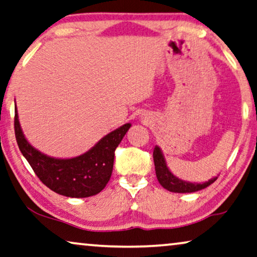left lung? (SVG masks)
Wrapping results in <instances>:
<instances>
[{"label":"left lung","mask_w":257,"mask_h":257,"mask_svg":"<svg viewBox=\"0 0 257 257\" xmlns=\"http://www.w3.org/2000/svg\"><path fill=\"white\" fill-rule=\"evenodd\" d=\"M153 162H155V168H156V175L160 185L164 188L167 189L172 193H195V191L202 190L209 187L211 183L216 181L218 177H214L210 179L209 181L196 183V182H189L185 181V180L179 179L178 177L172 173L170 168L167 167L165 157H164L162 149L159 147H155L153 149Z\"/></svg>","instance_id":"8db88e82"}]
</instances>
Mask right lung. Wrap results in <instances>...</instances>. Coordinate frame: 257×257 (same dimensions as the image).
Masks as SVG:
<instances>
[{"label": "right lung", "instance_id": "right-lung-1", "mask_svg": "<svg viewBox=\"0 0 257 257\" xmlns=\"http://www.w3.org/2000/svg\"><path fill=\"white\" fill-rule=\"evenodd\" d=\"M132 127L130 123L113 130L83 155L55 158L37 150L29 143L15 107V135L19 150L40 181L56 194L67 197H90L105 188L113 172L114 151Z\"/></svg>", "mask_w": 257, "mask_h": 257}]
</instances>
